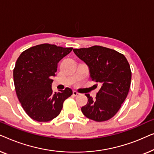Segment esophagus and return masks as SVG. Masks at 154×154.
I'll return each instance as SVG.
<instances>
[{
    "label": "esophagus",
    "instance_id": "34e87169",
    "mask_svg": "<svg viewBox=\"0 0 154 154\" xmlns=\"http://www.w3.org/2000/svg\"><path fill=\"white\" fill-rule=\"evenodd\" d=\"M72 94H73V96H79V93L75 91H74L72 92Z\"/></svg>",
    "mask_w": 154,
    "mask_h": 154
}]
</instances>
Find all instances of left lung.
<instances>
[{"mask_svg":"<svg viewBox=\"0 0 154 154\" xmlns=\"http://www.w3.org/2000/svg\"><path fill=\"white\" fill-rule=\"evenodd\" d=\"M73 51L86 63L92 80L100 86L95 100L85 94L88 103L82 107V113L98 122L110 119L119 110L131 86V70L126 58L114 49L97 45Z\"/></svg>","mask_w":154,"mask_h":154,"instance_id":"left-lung-1","label":"left lung"}]
</instances>
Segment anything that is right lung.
<instances>
[{"instance_id": "1", "label": "right lung", "mask_w": 154, "mask_h": 154, "mask_svg": "<svg viewBox=\"0 0 154 154\" xmlns=\"http://www.w3.org/2000/svg\"><path fill=\"white\" fill-rule=\"evenodd\" d=\"M72 47L42 44L23 51L13 70L15 91L23 109L32 119L47 122L58 116L65 100L72 94L70 88L54 93L53 79L58 63Z\"/></svg>"}]
</instances>
